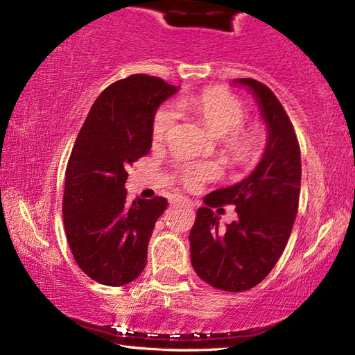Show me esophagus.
<instances>
[{"mask_svg":"<svg viewBox=\"0 0 355 355\" xmlns=\"http://www.w3.org/2000/svg\"><path fill=\"white\" fill-rule=\"evenodd\" d=\"M173 203H178V205H183V207H191V200L186 199V197H177Z\"/></svg>","mask_w":355,"mask_h":355,"instance_id":"34e87169","label":"esophagus"}]
</instances>
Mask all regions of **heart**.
Wrapping results in <instances>:
<instances>
[{"label":"heart","mask_w":355,"mask_h":355,"mask_svg":"<svg viewBox=\"0 0 355 355\" xmlns=\"http://www.w3.org/2000/svg\"><path fill=\"white\" fill-rule=\"evenodd\" d=\"M182 112H191L200 120L209 133L222 137L228 155L236 163H252L258 159L266 146V131L260 123H243L245 106L232 92L222 87L207 89L194 95H184L175 101ZM177 120L171 106L156 111L152 125V139L155 144L164 141ZM180 182L188 188H197L207 180L219 175V166L214 163H186L177 167Z\"/></svg>","instance_id":"obj_1"}]
</instances>
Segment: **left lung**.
<instances>
[{"mask_svg": "<svg viewBox=\"0 0 355 355\" xmlns=\"http://www.w3.org/2000/svg\"><path fill=\"white\" fill-rule=\"evenodd\" d=\"M254 95L268 127L263 158L248 178L205 197L189 233L191 263L216 290L239 293L272 271L291 235L299 207L300 148L296 131L274 92L252 78H238ZM235 205L239 219L218 228L212 208Z\"/></svg>", "mask_w": 355, "mask_h": 355, "instance_id": "left-lung-1", "label": "left lung"}]
</instances>
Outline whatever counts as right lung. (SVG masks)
Masks as SVG:
<instances>
[{"instance_id":"obj_1","label":"right lung","mask_w":355,"mask_h":355,"mask_svg":"<svg viewBox=\"0 0 355 355\" xmlns=\"http://www.w3.org/2000/svg\"><path fill=\"white\" fill-rule=\"evenodd\" d=\"M178 89L131 75L95 100L71 150L62 200L64 228L83 272L107 286L139 277L164 197L127 203L128 169L152 148L155 112Z\"/></svg>"}]
</instances>
